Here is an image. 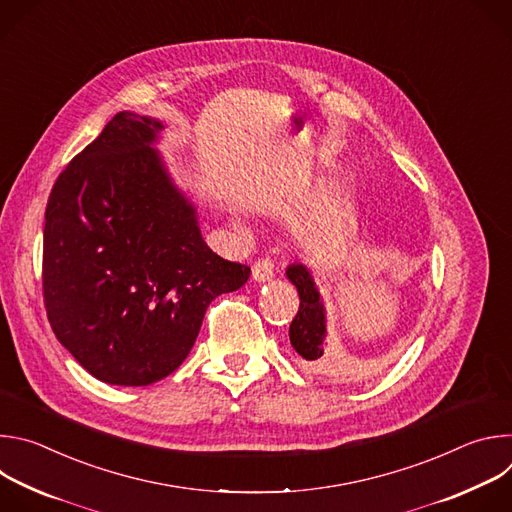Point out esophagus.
<instances>
[{
	"label": "esophagus",
	"instance_id": "34e87169",
	"mask_svg": "<svg viewBox=\"0 0 512 512\" xmlns=\"http://www.w3.org/2000/svg\"><path fill=\"white\" fill-rule=\"evenodd\" d=\"M251 273L255 281H269L275 275V265L271 257H261L251 265Z\"/></svg>",
	"mask_w": 512,
	"mask_h": 512
}]
</instances>
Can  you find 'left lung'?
Masks as SVG:
<instances>
[{"label": "left lung", "instance_id": "obj_1", "mask_svg": "<svg viewBox=\"0 0 512 512\" xmlns=\"http://www.w3.org/2000/svg\"><path fill=\"white\" fill-rule=\"evenodd\" d=\"M287 279L298 287L300 308L296 318L289 324V340L296 352L312 367L324 364V308L318 289L312 281L310 271L304 265H289Z\"/></svg>", "mask_w": 512, "mask_h": 512}]
</instances>
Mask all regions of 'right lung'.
<instances>
[{"label":"right lung","mask_w":512,"mask_h":512,"mask_svg":"<svg viewBox=\"0 0 512 512\" xmlns=\"http://www.w3.org/2000/svg\"><path fill=\"white\" fill-rule=\"evenodd\" d=\"M162 123L117 113L68 162L46 204L42 294L60 344L95 379L143 387L174 373L214 298L251 275L212 253L150 148Z\"/></svg>","instance_id":"obj_1"}]
</instances>
